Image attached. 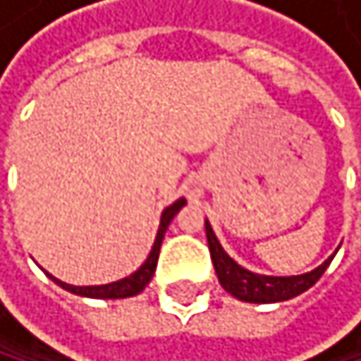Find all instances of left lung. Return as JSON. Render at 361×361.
Wrapping results in <instances>:
<instances>
[{"label":"left lung","mask_w":361,"mask_h":361,"mask_svg":"<svg viewBox=\"0 0 361 361\" xmlns=\"http://www.w3.org/2000/svg\"><path fill=\"white\" fill-rule=\"evenodd\" d=\"M205 235H207V247H210V257L214 271L219 275L221 286L227 293L240 301L247 303H277V301H288L301 293H305L307 288H312L321 275L327 271L329 259H325L321 267L303 273V275H293V277H271V275H257L247 269H243L223 251L219 238L214 235L210 223L205 221Z\"/></svg>","instance_id":"1"}]
</instances>
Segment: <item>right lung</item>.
<instances>
[{
  "label": "right lung",
  "instance_id": "right-lung-1",
  "mask_svg": "<svg viewBox=\"0 0 361 361\" xmlns=\"http://www.w3.org/2000/svg\"><path fill=\"white\" fill-rule=\"evenodd\" d=\"M186 205V199H177L173 205H169L166 210L162 212V219H160V227H158V235H156V243L151 247V253L147 255L145 264L132 273L130 277L126 279H118V281H112V283H106V286H71V283H64L60 279H56L54 275H49V279H54L58 286H62L64 290L73 295H80V297H90V299H126V297H134L138 293H142L145 286L151 281L156 273V264H158V255H160V247H162V238L169 229V223L173 221V216L182 210Z\"/></svg>",
  "mask_w": 361,
  "mask_h": 361
}]
</instances>
